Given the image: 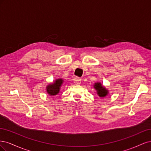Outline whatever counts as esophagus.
<instances>
[{
	"mask_svg": "<svg viewBox=\"0 0 151 151\" xmlns=\"http://www.w3.org/2000/svg\"><path fill=\"white\" fill-rule=\"evenodd\" d=\"M74 82L76 84H80L81 83V79H80L79 77H76L74 79Z\"/></svg>",
	"mask_w": 151,
	"mask_h": 151,
	"instance_id": "34e87169",
	"label": "esophagus"
}]
</instances>
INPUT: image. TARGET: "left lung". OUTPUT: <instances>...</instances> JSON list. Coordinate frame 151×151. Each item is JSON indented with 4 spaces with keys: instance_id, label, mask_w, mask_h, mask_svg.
Instances as JSON below:
<instances>
[{
    "instance_id": "1",
    "label": "left lung",
    "mask_w": 151,
    "mask_h": 151,
    "mask_svg": "<svg viewBox=\"0 0 151 151\" xmlns=\"http://www.w3.org/2000/svg\"><path fill=\"white\" fill-rule=\"evenodd\" d=\"M94 88L97 90L98 94L101 98L106 96L108 94V91L104 88V87L101 84V83H95Z\"/></svg>"
}]
</instances>
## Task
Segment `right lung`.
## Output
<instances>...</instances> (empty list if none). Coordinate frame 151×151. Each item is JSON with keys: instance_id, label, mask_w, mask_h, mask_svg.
<instances>
[{"instance_id": "obj_1", "label": "right lung", "mask_w": 151, "mask_h": 151, "mask_svg": "<svg viewBox=\"0 0 151 151\" xmlns=\"http://www.w3.org/2000/svg\"><path fill=\"white\" fill-rule=\"evenodd\" d=\"M63 83V80L57 79L54 83L48 85L47 87V93L50 95H56L59 93V89H60V86H62V84Z\"/></svg>"}]
</instances>
